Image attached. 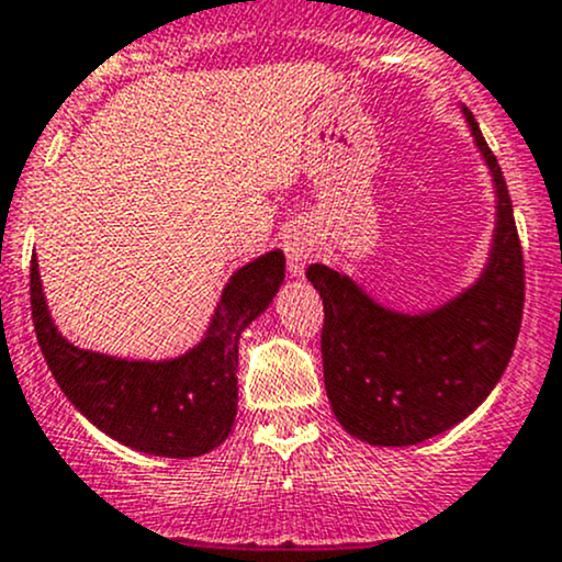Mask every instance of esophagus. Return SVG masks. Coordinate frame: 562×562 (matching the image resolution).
I'll return each mask as SVG.
<instances>
[{
	"label": "esophagus",
	"instance_id": "34e87169",
	"mask_svg": "<svg viewBox=\"0 0 562 562\" xmlns=\"http://www.w3.org/2000/svg\"><path fill=\"white\" fill-rule=\"evenodd\" d=\"M282 250H285L288 258V271H291L296 280H301L306 263L315 256V236L304 232V228H291V232L282 236Z\"/></svg>",
	"mask_w": 562,
	"mask_h": 562
}]
</instances>
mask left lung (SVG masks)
<instances>
[{
	"label": "left lung",
	"mask_w": 562,
	"mask_h": 562,
	"mask_svg": "<svg viewBox=\"0 0 562 562\" xmlns=\"http://www.w3.org/2000/svg\"><path fill=\"white\" fill-rule=\"evenodd\" d=\"M495 186L490 258L474 285L428 312H395L347 274L312 263L321 293L323 376L341 428L374 447H409L445 434L498 385L515 352L525 301L522 247L504 172L463 108Z\"/></svg>",
	"instance_id": "left-lung-1"
}]
</instances>
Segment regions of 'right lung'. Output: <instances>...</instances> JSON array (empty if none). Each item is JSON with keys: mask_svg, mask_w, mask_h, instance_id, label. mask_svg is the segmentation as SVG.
Returning <instances> with one entry per match:
<instances>
[{"mask_svg": "<svg viewBox=\"0 0 562 562\" xmlns=\"http://www.w3.org/2000/svg\"><path fill=\"white\" fill-rule=\"evenodd\" d=\"M285 280V256L271 250L236 269L196 347L167 360H128L80 350L47 312L32 258V321L47 369L75 409L102 434L158 458H199L232 434L236 420L239 336Z\"/></svg>", "mask_w": 562, "mask_h": 562, "instance_id": "obj_1", "label": "right lung"}]
</instances>
